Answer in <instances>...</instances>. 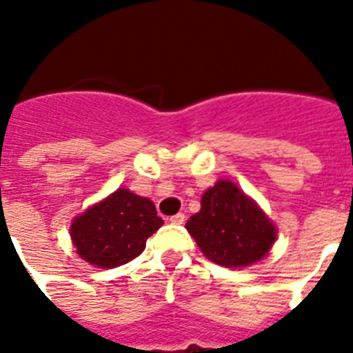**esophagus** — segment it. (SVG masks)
Instances as JSON below:
<instances>
[{"instance_id":"34e87169","label":"esophagus","mask_w":353,"mask_h":353,"mask_svg":"<svg viewBox=\"0 0 353 353\" xmlns=\"http://www.w3.org/2000/svg\"><path fill=\"white\" fill-rule=\"evenodd\" d=\"M168 221H170V223H176V225H181V223H185V214H181V212H179V214H176V216H170V218H168Z\"/></svg>"}]
</instances>
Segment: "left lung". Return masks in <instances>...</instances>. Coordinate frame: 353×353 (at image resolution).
I'll return each mask as SVG.
<instances>
[{
	"label": "left lung",
	"mask_w": 353,
	"mask_h": 353,
	"mask_svg": "<svg viewBox=\"0 0 353 353\" xmlns=\"http://www.w3.org/2000/svg\"><path fill=\"white\" fill-rule=\"evenodd\" d=\"M210 262L245 268L262 260L276 240V227L232 181L220 179L201 196V210L187 221Z\"/></svg>",
	"instance_id": "obj_1"
}]
</instances>
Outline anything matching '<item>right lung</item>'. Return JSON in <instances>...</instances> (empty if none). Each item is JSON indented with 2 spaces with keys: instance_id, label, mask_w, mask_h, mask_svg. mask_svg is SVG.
<instances>
[{
  "instance_id": "1",
  "label": "right lung",
  "mask_w": 353,
  "mask_h": 353,
  "mask_svg": "<svg viewBox=\"0 0 353 353\" xmlns=\"http://www.w3.org/2000/svg\"><path fill=\"white\" fill-rule=\"evenodd\" d=\"M161 225L163 220L148 198H141L128 188H117L74 218L71 240L85 262L113 269L139 256L146 240Z\"/></svg>"
}]
</instances>
